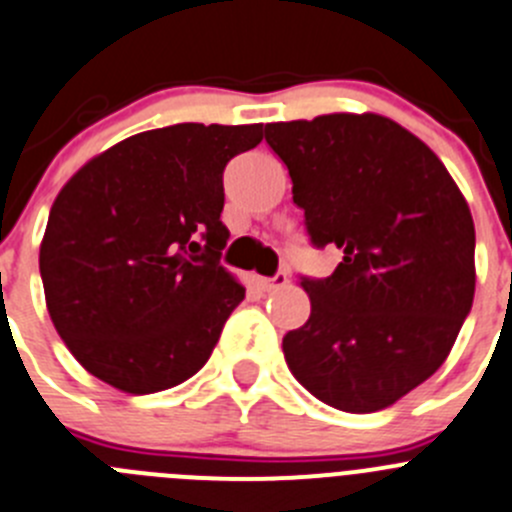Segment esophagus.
I'll return each instance as SVG.
<instances>
[{"instance_id":"esophagus-1","label":"esophagus","mask_w":512,"mask_h":512,"mask_svg":"<svg viewBox=\"0 0 512 512\" xmlns=\"http://www.w3.org/2000/svg\"><path fill=\"white\" fill-rule=\"evenodd\" d=\"M285 283H288V273H285V270H278V273H275L273 278H257V285H260L262 290L283 288Z\"/></svg>"}]
</instances>
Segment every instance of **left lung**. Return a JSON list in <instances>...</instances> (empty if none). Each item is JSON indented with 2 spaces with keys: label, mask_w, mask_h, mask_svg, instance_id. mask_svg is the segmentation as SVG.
<instances>
[{
  "label": "left lung",
  "mask_w": 512,
  "mask_h": 512,
  "mask_svg": "<svg viewBox=\"0 0 512 512\" xmlns=\"http://www.w3.org/2000/svg\"><path fill=\"white\" fill-rule=\"evenodd\" d=\"M311 245H336L329 278L301 275L311 316L283 336L290 372L347 413L388 408L434 375L474 298V222L416 135L380 114L265 127Z\"/></svg>",
  "instance_id": "1"
}]
</instances>
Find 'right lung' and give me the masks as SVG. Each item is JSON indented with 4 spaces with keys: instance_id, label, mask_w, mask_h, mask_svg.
Masks as SVG:
<instances>
[{
    "instance_id": "1",
    "label": "right lung",
    "mask_w": 512,
    "mask_h": 512,
    "mask_svg": "<svg viewBox=\"0 0 512 512\" xmlns=\"http://www.w3.org/2000/svg\"><path fill=\"white\" fill-rule=\"evenodd\" d=\"M262 124H173L109 147L58 193L40 245L55 329L124 393L173 388L206 365L245 288L219 265L224 168Z\"/></svg>"
}]
</instances>
